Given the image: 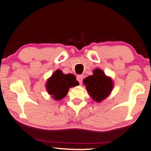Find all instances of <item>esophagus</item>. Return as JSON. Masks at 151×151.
Instances as JSON below:
<instances>
[{
  "label": "esophagus",
  "mask_w": 151,
  "mask_h": 151,
  "mask_svg": "<svg viewBox=\"0 0 151 151\" xmlns=\"http://www.w3.org/2000/svg\"><path fill=\"white\" fill-rule=\"evenodd\" d=\"M77 80L79 81V83L81 84L82 83V81H83V76L82 75H78L77 76Z\"/></svg>",
  "instance_id": "esophagus-1"
}]
</instances>
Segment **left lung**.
Returning <instances> with one entry per match:
<instances>
[{"instance_id":"1","label":"left lung","mask_w":151,"mask_h":151,"mask_svg":"<svg viewBox=\"0 0 151 151\" xmlns=\"http://www.w3.org/2000/svg\"><path fill=\"white\" fill-rule=\"evenodd\" d=\"M88 93L92 100L100 103L109 96L114 88L112 78L107 76L103 70L96 68L93 70V75L86 77L83 81Z\"/></svg>"}]
</instances>
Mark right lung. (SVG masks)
<instances>
[{
  "mask_svg": "<svg viewBox=\"0 0 151 151\" xmlns=\"http://www.w3.org/2000/svg\"><path fill=\"white\" fill-rule=\"evenodd\" d=\"M79 85L76 76L73 74H65L60 70H57L45 83L46 90L51 98L56 101L65 98L70 88Z\"/></svg>",
  "mask_w": 151,
  "mask_h": 151,
  "instance_id": "add662e5",
  "label": "right lung"
}]
</instances>
